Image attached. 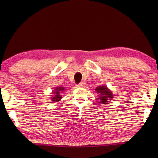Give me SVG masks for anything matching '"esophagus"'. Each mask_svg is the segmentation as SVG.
<instances>
[{"mask_svg": "<svg viewBox=\"0 0 158 158\" xmlns=\"http://www.w3.org/2000/svg\"><path fill=\"white\" fill-rule=\"evenodd\" d=\"M77 86L79 87V88H85L86 86V83L84 81H81V83H79V84H77Z\"/></svg>", "mask_w": 158, "mask_h": 158, "instance_id": "obj_1", "label": "esophagus"}]
</instances>
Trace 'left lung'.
<instances>
[{
	"label": "left lung",
	"instance_id": "obj_1",
	"mask_svg": "<svg viewBox=\"0 0 158 158\" xmlns=\"http://www.w3.org/2000/svg\"><path fill=\"white\" fill-rule=\"evenodd\" d=\"M96 91L100 94V102L102 104H108L109 100L113 98L112 92L106 86H98L96 88Z\"/></svg>",
	"mask_w": 158,
	"mask_h": 158
}]
</instances>
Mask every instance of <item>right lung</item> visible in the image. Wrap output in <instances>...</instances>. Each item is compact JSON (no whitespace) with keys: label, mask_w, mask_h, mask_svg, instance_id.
<instances>
[{"label":"right lung","mask_w":158,"mask_h":158,"mask_svg":"<svg viewBox=\"0 0 158 158\" xmlns=\"http://www.w3.org/2000/svg\"><path fill=\"white\" fill-rule=\"evenodd\" d=\"M64 89V88L63 87L56 88V89L54 90V92H53L54 96H53V98H52V100L53 102H57L60 101V100H61L62 96H61V94H60V93H61Z\"/></svg>","instance_id":"right-lung-1"}]
</instances>
